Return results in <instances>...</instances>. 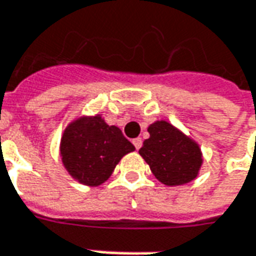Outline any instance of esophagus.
<instances>
[{"label":"esophagus","instance_id":"esophagus-1","mask_svg":"<svg viewBox=\"0 0 256 256\" xmlns=\"http://www.w3.org/2000/svg\"><path fill=\"white\" fill-rule=\"evenodd\" d=\"M132 144H134L135 149H140L142 146V140L140 138H135V140H132Z\"/></svg>","mask_w":256,"mask_h":256}]
</instances>
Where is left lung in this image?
<instances>
[{"mask_svg":"<svg viewBox=\"0 0 256 256\" xmlns=\"http://www.w3.org/2000/svg\"><path fill=\"white\" fill-rule=\"evenodd\" d=\"M140 155L152 173L166 186H179L194 180L203 164L202 150L196 142L166 121L149 125Z\"/></svg>","mask_w":256,"mask_h":256,"instance_id":"8db88e82","label":"left lung"}]
</instances>
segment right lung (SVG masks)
<instances>
[{
  "label": "right lung",
  "mask_w": 256,
  "mask_h": 256,
  "mask_svg": "<svg viewBox=\"0 0 256 256\" xmlns=\"http://www.w3.org/2000/svg\"><path fill=\"white\" fill-rule=\"evenodd\" d=\"M132 150L135 146L121 130L106 124L100 116L73 121L60 142V156L66 170L86 186L104 183L121 158Z\"/></svg>",
  "instance_id": "obj_1"
}]
</instances>
